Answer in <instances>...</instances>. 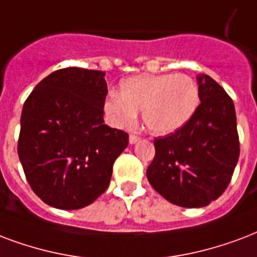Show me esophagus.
I'll use <instances>...</instances> for the list:
<instances>
[{
	"label": "esophagus",
	"instance_id": "obj_1",
	"mask_svg": "<svg viewBox=\"0 0 257 257\" xmlns=\"http://www.w3.org/2000/svg\"><path fill=\"white\" fill-rule=\"evenodd\" d=\"M139 140H140V136H139V135H135V133L129 135V143H131V144H135V143H137Z\"/></svg>",
	"mask_w": 257,
	"mask_h": 257
}]
</instances>
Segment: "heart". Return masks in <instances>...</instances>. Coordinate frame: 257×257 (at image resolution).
Masks as SVG:
<instances>
[{"mask_svg": "<svg viewBox=\"0 0 257 257\" xmlns=\"http://www.w3.org/2000/svg\"><path fill=\"white\" fill-rule=\"evenodd\" d=\"M199 105V90L186 74H142L121 82L120 94L109 93L103 101L107 121L126 128L142 111L151 132L168 135L189 122Z\"/></svg>", "mask_w": 257, "mask_h": 257, "instance_id": "b5f03b06", "label": "heart"}]
</instances>
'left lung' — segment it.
I'll use <instances>...</instances> for the list:
<instances>
[{
  "mask_svg": "<svg viewBox=\"0 0 257 257\" xmlns=\"http://www.w3.org/2000/svg\"><path fill=\"white\" fill-rule=\"evenodd\" d=\"M198 109L181 129L155 137L147 178L174 205L202 207L230 183L240 155L232 98L209 75L198 78Z\"/></svg>",
  "mask_w": 257,
  "mask_h": 257,
  "instance_id": "left-lung-1",
  "label": "left lung"
}]
</instances>
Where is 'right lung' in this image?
Instances as JSON below:
<instances>
[{
  "mask_svg": "<svg viewBox=\"0 0 257 257\" xmlns=\"http://www.w3.org/2000/svg\"><path fill=\"white\" fill-rule=\"evenodd\" d=\"M105 72L68 67L36 85L21 113L20 162L43 202L63 210L93 203L106 191L128 133L103 124Z\"/></svg>",
  "mask_w": 257,
  "mask_h": 257,
  "instance_id": "1",
  "label": "right lung"
}]
</instances>
